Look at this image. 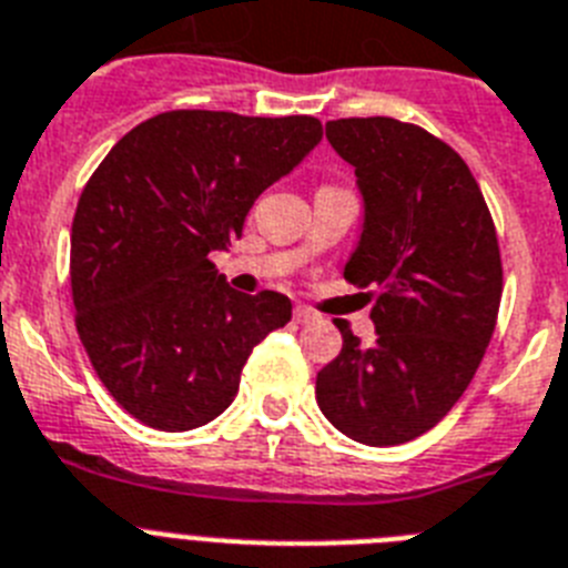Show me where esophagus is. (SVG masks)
I'll use <instances>...</instances> for the list:
<instances>
[{
  "mask_svg": "<svg viewBox=\"0 0 568 568\" xmlns=\"http://www.w3.org/2000/svg\"><path fill=\"white\" fill-rule=\"evenodd\" d=\"M294 321H297V323H314V321H317V314H314L312 308H306V306H297V308H294Z\"/></svg>",
  "mask_w": 568,
  "mask_h": 568,
  "instance_id": "esophagus-1",
  "label": "esophagus"
}]
</instances>
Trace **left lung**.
Returning <instances> with one entry per match:
<instances>
[{"label": "left lung", "instance_id": "left-lung-1", "mask_svg": "<svg viewBox=\"0 0 568 568\" xmlns=\"http://www.w3.org/2000/svg\"><path fill=\"white\" fill-rule=\"evenodd\" d=\"M355 166L366 219L343 276L373 288L375 343L337 323L317 373L323 416L361 445H404L450 413L483 364L503 300L497 227L454 146L395 118L326 123Z\"/></svg>", "mask_w": 568, "mask_h": 568}]
</instances>
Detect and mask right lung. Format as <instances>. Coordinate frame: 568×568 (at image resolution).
<instances>
[{"label": "right lung", "instance_id": "add662e5", "mask_svg": "<svg viewBox=\"0 0 568 568\" xmlns=\"http://www.w3.org/2000/svg\"><path fill=\"white\" fill-rule=\"evenodd\" d=\"M323 138L312 114L173 109L118 141L71 222L74 326L114 402L181 433L227 409L256 343L292 321L280 292L240 294L211 251Z\"/></svg>", "mask_w": 568, "mask_h": 568}]
</instances>
